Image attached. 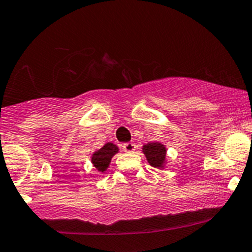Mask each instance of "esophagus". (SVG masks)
Instances as JSON below:
<instances>
[{
    "mask_svg": "<svg viewBox=\"0 0 252 252\" xmlns=\"http://www.w3.org/2000/svg\"><path fill=\"white\" fill-rule=\"evenodd\" d=\"M123 150L126 153H132L136 150V144L134 142H126L123 144Z\"/></svg>",
    "mask_w": 252,
    "mask_h": 252,
    "instance_id": "esophagus-1",
    "label": "esophagus"
}]
</instances>
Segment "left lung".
I'll return each instance as SVG.
<instances>
[{
	"label": "left lung",
	"mask_w": 252,
	"mask_h": 252,
	"mask_svg": "<svg viewBox=\"0 0 252 252\" xmlns=\"http://www.w3.org/2000/svg\"><path fill=\"white\" fill-rule=\"evenodd\" d=\"M143 152L147 156V160L153 167L162 168L164 158H166V148L163 144L158 142H149L143 146Z\"/></svg>",
	"instance_id": "obj_1"
}]
</instances>
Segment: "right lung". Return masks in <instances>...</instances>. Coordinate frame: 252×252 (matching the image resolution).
<instances>
[{
  "mask_svg": "<svg viewBox=\"0 0 252 252\" xmlns=\"http://www.w3.org/2000/svg\"><path fill=\"white\" fill-rule=\"evenodd\" d=\"M118 152V148L115 144L112 143H106L105 146H103V148L97 150L92 156V163L96 167L98 170L104 172L109 167L111 158Z\"/></svg>",
  "mask_w": 252,
  "mask_h": 252,
  "instance_id": "1",
  "label": "right lung"
}]
</instances>
